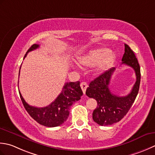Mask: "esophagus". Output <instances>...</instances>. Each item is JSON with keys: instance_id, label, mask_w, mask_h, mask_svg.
<instances>
[{"instance_id": "1", "label": "esophagus", "mask_w": 155, "mask_h": 155, "mask_svg": "<svg viewBox=\"0 0 155 155\" xmlns=\"http://www.w3.org/2000/svg\"><path fill=\"white\" fill-rule=\"evenodd\" d=\"M80 86H81L82 91H83L84 94H86V89L87 87V84L86 83V82L83 81V82H81V83Z\"/></svg>"}]
</instances>
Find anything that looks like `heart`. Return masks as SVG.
Instances as JSON below:
<instances>
[{"label":"heart","instance_id":"obj_1","mask_svg":"<svg viewBox=\"0 0 155 155\" xmlns=\"http://www.w3.org/2000/svg\"><path fill=\"white\" fill-rule=\"evenodd\" d=\"M115 57L114 53L106 48H100L91 50L86 54L80 57L78 61L80 65L86 67L96 65V71L102 72L113 64Z\"/></svg>","mask_w":155,"mask_h":155}]
</instances>
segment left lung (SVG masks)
I'll use <instances>...</instances> for the list:
<instances>
[{"mask_svg": "<svg viewBox=\"0 0 155 155\" xmlns=\"http://www.w3.org/2000/svg\"><path fill=\"white\" fill-rule=\"evenodd\" d=\"M124 54L122 61L134 69L137 81L130 93L126 96H118L110 90L109 84L115 68H110L95 80L91 81L87 88L86 94L97 101V106L94 110V121L101 126L112 125L119 122L124 117L130 110L137 97L140 82V69L134 51L126 44H124Z\"/></svg>", "mask_w": 155, "mask_h": 155, "instance_id": "8db88e82", "label": "left lung"}]
</instances>
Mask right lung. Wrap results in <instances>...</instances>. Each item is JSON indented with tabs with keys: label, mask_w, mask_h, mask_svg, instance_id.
<instances>
[{
	"label": "right lung",
	"mask_w": 155,
	"mask_h": 155,
	"mask_svg": "<svg viewBox=\"0 0 155 155\" xmlns=\"http://www.w3.org/2000/svg\"><path fill=\"white\" fill-rule=\"evenodd\" d=\"M39 47V45L37 44H34L31 46L25 55L24 59L26 58L28 53L37 49ZM80 84L79 81L65 83L61 92L54 102L43 108H37L29 105L25 102L19 91L20 97L25 110L35 120L47 127H55L64 124L67 120L70 106L81 99L83 91Z\"/></svg>",
	"instance_id": "obj_1"
}]
</instances>
